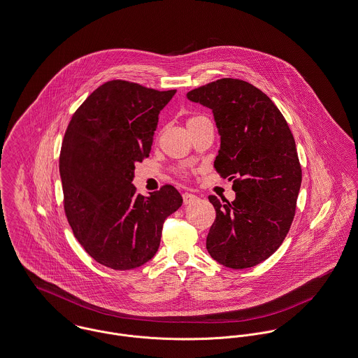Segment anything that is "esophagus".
<instances>
[{"mask_svg": "<svg viewBox=\"0 0 358 358\" xmlns=\"http://www.w3.org/2000/svg\"><path fill=\"white\" fill-rule=\"evenodd\" d=\"M199 197L193 193L185 192L182 194V200H184V204H191L193 201H196Z\"/></svg>", "mask_w": 358, "mask_h": 358, "instance_id": "1", "label": "esophagus"}]
</instances>
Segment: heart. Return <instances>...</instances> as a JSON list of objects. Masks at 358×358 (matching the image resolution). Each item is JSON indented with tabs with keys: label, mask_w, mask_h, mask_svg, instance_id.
<instances>
[{
	"label": "heart",
	"mask_w": 358,
	"mask_h": 358,
	"mask_svg": "<svg viewBox=\"0 0 358 358\" xmlns=\"http://www.w3.org/2000/svg\"><path fill=\"white\" fill-rule=\"evenodd\" d=\"M201 118H204V117H203V115H191V117L187 120V125H191V124L199 121V120H201ZM181 174H184V173H181Z\"/></svg>",
	"instance_id": "b5f03b06"
}]
</instances>
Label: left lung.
I'll list each match as a JSON object with an SVG mask.
<instances>
[{
  "instance_id": "8db88e82",
  "label": "left lung",
  "mask_w": 358,
  "mask_h": 358,
  "mask_svg": "<svg viewBox=\"0 0 358 358\" xmlns=\"http://www.w3.org/2000/svg\"><path fill=\"white\" fill-rule=\"evenodd\" d=\"M214 113L220 148L214 167L233 180L236 199L210 194L217 218L206 247L224 267L243 270L270 257L294 220L303 170L293 134L275 103L250 83L224 78L187 94Z\"/></svg>"
}]
</instances>
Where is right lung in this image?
Listing matches in <instances>:
<instances>
[{"label": "right lung", "instance_id": "add662e5", "mask_svg": "<svg viewBox=\"0 0 358 358\" xmlns=\"http://www.w3.org/2000/svg\"><path fill=\"white\" fill-rule=\"evenodd\" d=\"M176 90L127 80L99 85L73 113L59 152L64 211L84 250L113 270H132L157 253L164 223L181 204L173 185L144 197L132 185L148 158L159 111Z\"/></svg>", "mask_w": 358, "mask_h": 358}]
</instances>
